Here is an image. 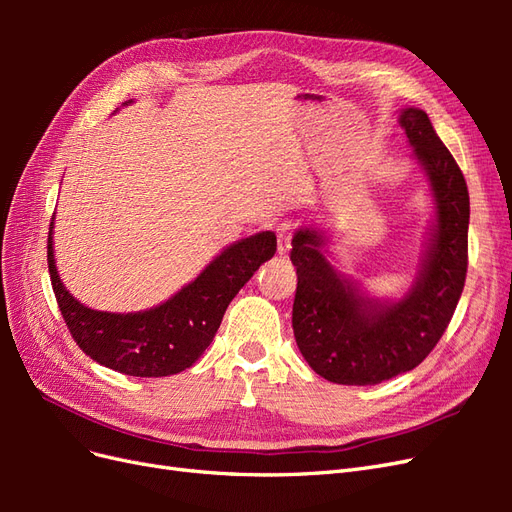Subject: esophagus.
<instances>
[{"label": "esophagus", "mask_w": 512, "mask_h": 512, "mask_svg": "<svg viewBox=\"0 0 512 512\" xmlns=\"http://www.w3.org/2000/svg\"><path fill=\"white\" fill-rule=\"evenodd\" d=\"M290 241H292V224L290 222H282L277 226V252L282 256L290 252Z\"/></svg>", "instance_id": "34e87169"}]
</instances>
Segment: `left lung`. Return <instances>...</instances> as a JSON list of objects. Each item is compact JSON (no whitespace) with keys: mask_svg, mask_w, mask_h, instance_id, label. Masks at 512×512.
I'll list each match as a JSON object with an SVG mask.
<instances>
[{"mask_svg":"<svg viewBox=\"0 0 512 512\" xmlns=\"http://www.w3.org/2000/svg\"><path fill=\"white\" fill-rule=\"evenodd\" d=\"M414 158L429 177L436 222L412 288L399 301L371 299L324 258L327 237L299 228L290 260L297 267L294 339L318 376L367 386L414 369L436 348L451 322L468 273L470 196L451 151L421 108L399 115Z\"/></svg>","mask_w":512,"mask_h":512,"instance_id":"1","label":"left lung"}]
</instances>
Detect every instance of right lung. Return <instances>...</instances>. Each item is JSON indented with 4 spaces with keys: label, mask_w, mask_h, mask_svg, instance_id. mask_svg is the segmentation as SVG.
I'll use <instances>...</instances> for the list:
<instances>
[{
    "label": "right lung",
    "mask_w": 512,
    "mask_h": 512,
    "mask_svg": "<svg viewBox=\"0 0 512 512\" xmlns=\"http://www.w3.org/2000/svg\"><path fill=\"white\" fill-rule=\"evenodd\" d=\"M46 260L59 312L79 348L96 363L136 378L173 376L192 367L213 342L228 303L273 258L271 230L228 245L194 282L166 303L136 314L89 309L61 284L53 254V220Z\"/></svg>",
    "instance_id": "obj_1"
}]
</instances>
